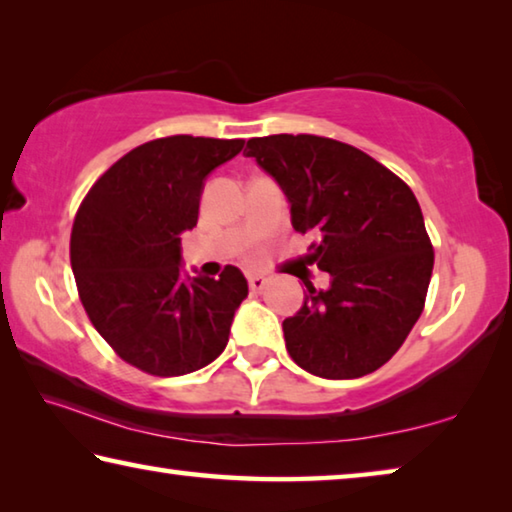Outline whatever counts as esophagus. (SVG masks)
Masks as SVG:
<instances>
[{"instance_id":"34e87169","label":"esophagus","mask_w":512,"mask_h":512,"mask_svg":"<svg viewBox=\"0 0 512 512\" xmlns=\"http://www.w3.org/2000/svg\"><path fill=\"white\" fill-rule=\"evenodd\" d=\"M266 284H268V280H266L264 275H248V287H250V291H255V293L264 291Z\"/></svg>"}]
</instances>
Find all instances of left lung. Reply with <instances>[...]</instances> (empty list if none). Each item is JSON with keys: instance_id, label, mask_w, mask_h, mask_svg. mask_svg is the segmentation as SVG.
<instances>
[{"instance_id": "8db88e82", "label": "left lung", "mask_w": 512, "mask_h": 512, "mask_svg": "<svg viewBox=\"0 0 512 512\" xmlns=\"http://www.w3.org/2000/svg\"><path fill=\"white\" fill-rule=\"evenodd\" d=\"M246 158L280 183L296 232H316L309 262L332 282H305L282 323L291 359L325 379L363 377L393 357L420 318L433 246L411 187L345 142L318 135L248 140Z\"/></svg>"}]
</instances>
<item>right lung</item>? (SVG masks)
Returning <instances> with one entry per match:
<instances>
[{
	"label": "right lung",
	"instance_id": "right-lung-1",
	"mask_svg": "<svg viewBox=\"0 0 512 512\" xmlns=\"http://www.w3.org/2000/svg\"><path fill=\"white\" fill-rule=\"evenodd\" d=\"M244 140L171 135L119 158L74 216L69 259L94 329L119 359L155 377L201 370L225 350L248 282L180 273V232L198 221L207 173Z\"/></svg>",
	"mask_w": 512,
	"mask_h": 512
}]
</instances>
